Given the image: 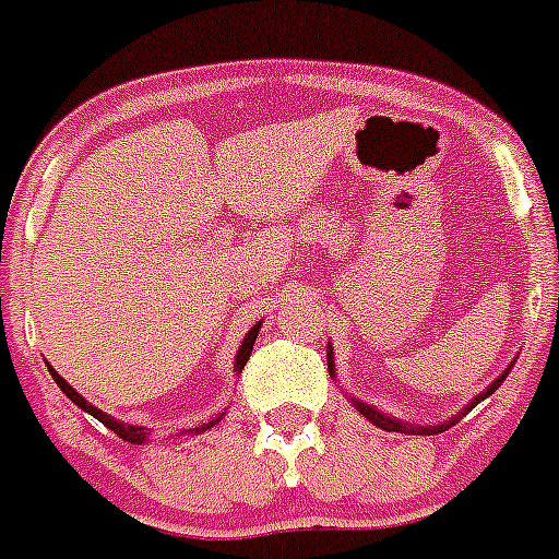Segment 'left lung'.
Masks as SVG:
<instances>
[{
  "instance_id": "obj_1",
  "label": "left lung",
  "mask_w": 559,
  "mask_h": 559,
  "mask_svg": "<svg viewBox=\"0 0 559 559\" xmlns=\"http://www.w3.org/2000/svg\"><path fill=\"white\" fill-rule=\"evenodd\" d=\"M328 367H330V372L335 374V364H333V349L328 347ZM510 369H512V364L507 369H503L501 374H498L496 380H492L490 386L484 389L481 394H478V397H473V403L471 406H464L462 412L456 414V417H451L448 419V423H439V426H408V423H400V419H394V417H386V414H380L378 408H372V406H367V403H360V400H353V406L358 408L360 414H364V417L369 419V423H372V426H378V428H383V431H397V433H428V437H431V433H442V431H448V428L451 426H456L459 419L464 417V414L467 412H473V408L478 406V403H481L484 397H490L492 392H496L498 386H501L503 380H507V374H510Z\"/></svg>"
}]
</instances>
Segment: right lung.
<instances>
[{"label": "right lung", "instance_id": "right-lung-1", "mask_svg": "<svg viewBox=\"0 0 559 559\" xmlns=\"http://www.w3.org/2000/svg\"><path fill=\"white\" fill-rule=\"evenodd\" d=\"M257 333H260V324H254V328H251L249 333H246L243 344H240V349H237V355H235V372H240V369L246 367V360H249L251 347H254V341H257ZM49 374H52V378H56L58 389H61V392L67 394V397L72 400V403H75V406H81L83 412H88V414H92V417H95V419H100V423H103V426L108 428V431H114V433H117V437H120V439H126V442H133V445H140V442H145V428H140V426H128V423H120V419L108 417L106 412H100V408L92 406V403H88V400H83L81 394H78L75 389L69 386L67 380H63L61 374H58L56 369H52V367H49ZM221 417H224V414H221ZM221 417L210 419V423H204V426H199V428H192V433L206 431V428L215 426V423H218Z\"/></svg>", "mask_w": 559, "mask_h": 559}]
</instances>
